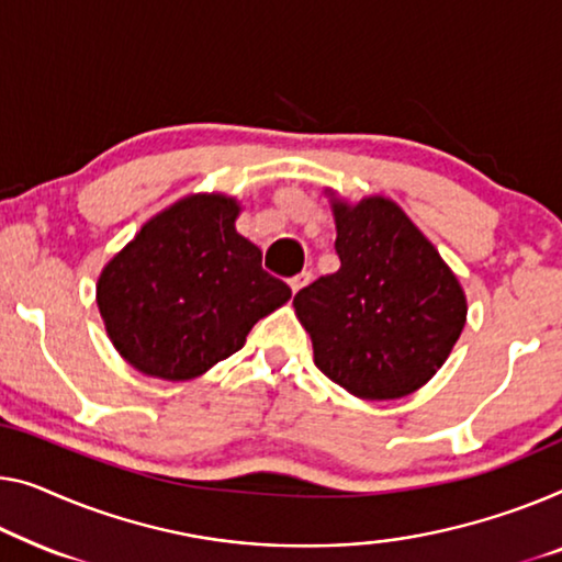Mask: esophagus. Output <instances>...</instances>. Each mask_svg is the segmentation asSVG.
<instances>
[{"label": "esophagus", "mask_w": 562, "mask_h": 562, "mask_svg": "<svg viewBox=\"0 0 562 562\" xmlns=\"http://www.w3.org/2000/svg\"><path fill=\"white\" fill-rule=\"evenodd\" d=\"M310 278H313V274L310 272H300V274H295V278L290 280V288H292V292H300L305 288V284L310 282Z\"/></svg>", "instance_id": "34e87169"}]
</instances>
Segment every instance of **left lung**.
Wrapping results in <instances>:
<instances>
[{
    "label": "left lung",
    "mask_w": 562,
    "mask_h": 562,
    "mask_svg": "<svg viewBox=\"0 0 562 562\" xmlns=\"http://www.w3.org/2000/svg\"><path fill=\"white\" fill-rule=\"evenodd\" d=\"M330 196L340 270L300 290L315 366L366 401L431 381L467 323V295L439 249L389 196Z\"/></svg>",
    "instance_id": "8db88e82"
}]
</instances>
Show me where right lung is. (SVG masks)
Segmentation results:
<instances>
[{
	"mask_svg": "<svg viewBox=\"0 0 562 562\" xmlns=\"http://www.w3.org/2000/svg\"><path fill=\"white\" fill-rule=\"evenodd\" d=\"M239 212L237 199L216 191L183 196L150 216L100 270L95 303L105 333L136 371L199 379L292 297L234 227Z\"/></svg>",
	"mask_w": 562,
	"mask_h": 562,
	"instance_id": "obj_1",
	"label": "right lung"
}]
</instances>
